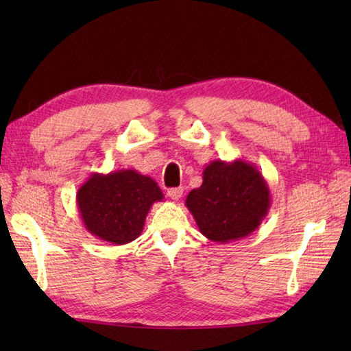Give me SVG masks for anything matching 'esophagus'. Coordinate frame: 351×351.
Returning <instances> with one entry per match:
<instances>
[{
  "mask_svg": "<svg viewBox=\"0 0 351 351\" xmlns=\"http://www.w3.org/2000/svg\"><path fill=\"white\" fill-rule=\"evenodd\" d=\"M168 196L173 200H180L183 196V187H176V189H169L168 190Z\"/></svg>",
  "mask_w": 351,
  "mask_h": 351,
  "instance_id": "obj_1",
  "label": "esophagus"
}]
</instances>
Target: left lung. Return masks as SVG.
<instances>
[{"instance_id":"1","label":"left lung","mask_w":351,"mask_h":351,"mask_svg":"<svg viewBox=\"0 0 351 351\" xmlns=\"http://www.w3.org/2000/svg\"><path fill=\"white\" fill-rule=\"evenodd\" d=\"M202 186L190 192L186 206L206 239L226 244L250 236L271 208V192L259 169L243 159L212 161Z\"/></svg>"}]
</instances>
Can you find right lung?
Masks as SVG:
<instances>
[{
	"mask_svg": "<svg viewBox=\"0 0 351 351\" xmlns=\"http://www.w3.org/2000/svg\"><path fill=\"white\" fill-rule=\"evenodd\" d=\"M162 199L155 180L136 169L93 173L76 195L84 228L93 237L119 246L142 234L147 212Z\"/></svg>",
	"mask_w": 351,
	"mask_h": 351,
	"instance_id": "right-lung-1",
	"label": "right lung"
}]
</instances>
